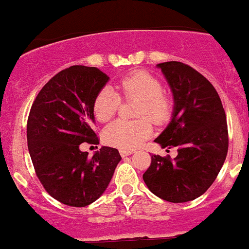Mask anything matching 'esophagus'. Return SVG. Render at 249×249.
<instances>
[{
  "label": "esophagus",
  "instance_id": "34e87169",
  "mask_svg": "<svg viewBox=\"0 0 249 249\" xmlns=\"http://www.w3.org/2000/svg\"><path fill=\"white\" fill-rule=\"evenodd\" d=\"M120 154H121L122 157H125L129 156V155L132 154V151H129V150H120Z\"/></svg>",
  "mask_w": 249,
  "mask_h": 249
}]
</instances>
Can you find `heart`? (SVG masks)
Masks as SVG:
<instances>
[{"label":"heart","instance_id":"1","mask_svg":"<svg viewBox=\"0 0 249 249\" xmlns=\"http://www.w3.org/2000/svg\"><path fill=\"white\" fill-rule=\"evenodd\" d=\"M117 92L105 87L93 103V112L99 122L110 121L117 114L121 97L125 100L139 99L135 107L133 121L119 120L109 124L103 132L107 145L122 150H133L140 146L152 133L151 121L162 125L171 120L174 110L173 95L162 89V82L157 76L146 70H135L124 75L116 85Z\"/></svg>","mask_w":249,"mask_h":249}]
</instances>
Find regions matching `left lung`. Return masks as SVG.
<instances>
[{
    "mask_svg": "<svg viewBox=\"0 0 249 249\" xmlns=\"http://www.w3.org/2000/svg\"><path fill=\"white\" fill-rule=\"evenodd\" d=\"M174 97V112L166 129L155 139L178 155H152L142 174L149 190L168 202L200 197L214 183L229 147L228 124L218 92L198 71L180 61L157 64ZM168 151V150H167Z\"/></svg>",
    "mask_w": 249,
    "mask_h": 249,
    "instance_id": "left-lung-1",
    "label": "left lung"
}]
</instances>
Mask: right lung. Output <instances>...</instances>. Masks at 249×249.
I'll list each match as a JSON object with an SVG mask.
<instances>
[{
	"label": "right lung",
	"instance_id": "add662e5",
	"mask_svg": "<svg viewBox=\"0 0 249 249\" xmlns=\"http://www.w3.org/2000/svg\"><path fill=\"white\" fill-rule=\"evenodd\" d=\"M109 76L73 65L51 78L36 97L28 119V147L36 176L59 202L86 207L107 190L121 156L103 146L92 157L82 142L99 144L93 129V103Z\"/></svg>",
	"mask_w": 249,
	"mask_h": 249
}]
</instances>
